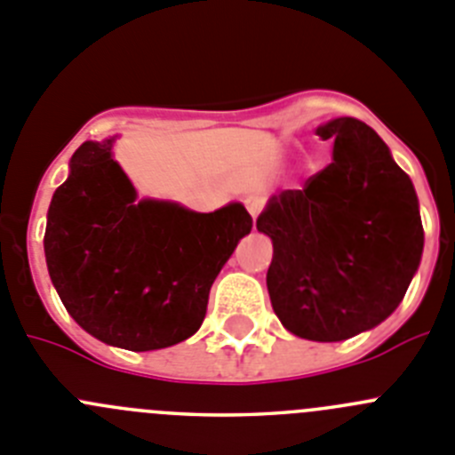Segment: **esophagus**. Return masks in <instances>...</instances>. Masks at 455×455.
<instances>
[{
  "mask_svg": "<svg viewBox=\"0 0 455 455\" xmlns=\"http://www.w3.org/2000/svg\"><path fill=\"white\" fill-rule=\"evenodd\" d=\"M244 206H247L249 215H251V218L256 220L258 215H260V211H263V208H265V199L260 197V195H251V197L244 199Z\"/></svg>",
  "mask_w": 455,
  "mask_h": 455,
  "instance_id": "1",
  "label": "esophagus"
}]
</instances>
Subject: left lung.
<instances>
[{"instance_id": "8db88e82", "label": "left lung", "mask_w": 455, "mask_h": 455, "mask_svg": "<svg viewBox=\"0 0 455 455\" xmlns=\"http://www.w3.org/2000/svg\"><path fill=\"white\" fill-rule=\"evenodd\" d=\"M333 161L304 190L274 195L256 228L272 237V308L290 333L339 342L379 326L406 294L424 228L411 177L355 117L317 126Z\"/></svg>"}]
</instances>
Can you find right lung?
<instances>
[{
  "mask_svg": "<svg viewBox=\"0 0 455 455\" xmlns=\"http://www.w3.org/2000/svg\"><path fill=\"white\" fill-rule=\"evenodd\" d=\"M113 142H84L47 212L44 258L65 310L92 338L154 351L197 333L208 292L240 237L243 204L195 212L138 199Z\"/></svg>",
  "mask_w": 455,
  "mask_h": 455,
  "instance_id": "obj_1",
  "label": "right lung"
}]
</instances>
